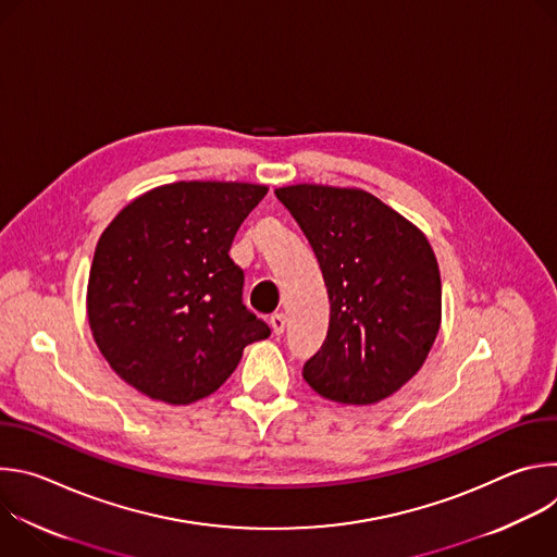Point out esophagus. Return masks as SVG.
<instances>
[{"mask_svg": "<svg viewBox=\"0 0 557 557\" xmlns=\"http://www.w3.org/2000/svg\"><path fill=\"white\" fill-rule=\"evenodd\" d=\"M269 324H271L273 333L280 337V335L284 333V329H286V317H284L282 312H273V314L269 317Z\"/></svg>", "mask_w": 557, "mask_h": 557, "instance_id": "obj_1", "label": "esophagus"}]
</instances>
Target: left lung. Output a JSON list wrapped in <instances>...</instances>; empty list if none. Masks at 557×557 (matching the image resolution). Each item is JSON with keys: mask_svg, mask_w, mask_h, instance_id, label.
I'll list each match as a JSON object with an SVG mask.
<instances>
[{"mask_svg": "<svg viewBox=\"0 0 557 557\" xmlns=\"http://www.w3.org/2000/svg\"><path fill=\"white\" fill-rule=\"evenodd\" d=\"M320 262L329 335L304 379L337 404L370 406L406 385L441 326V273L428 237L368 191L275 189Z\"/></svg>", "mask_w": 557, "mask_h": 557, "instance_id": "left-lung-1", "label": "left lung"}]
</instances>
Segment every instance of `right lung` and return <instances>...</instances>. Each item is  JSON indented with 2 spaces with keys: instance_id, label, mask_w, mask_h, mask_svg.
Wrapping results in <instances>:
<instances>
[{
  "instance_id": "1",
  "label": "right lung",
  "mask_w": 557,
  "mask_h": 557,
  "mask_svg": "<svg viewBox=\"0 0 557 557\" xmlns=\"http://www.w3.org/2000/svg\"><path fill=\"white\" fill-rule=\"evenodd\" d=\"M264 185L191 181L151 189L103 231L88 320L112 370L149 399L187 406L213 394L245 346L271 329L243 301L228 258Z\"/></svg>"
}]
</instances>
